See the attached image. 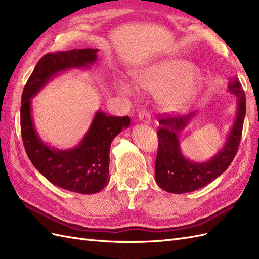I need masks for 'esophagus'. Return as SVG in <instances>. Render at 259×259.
Listing matches in <instances>:
<instances>
[{
	"label": "esophagus",
	"instance_id": "1",
	"mask_svg": "<svg viewBox=\"0 0 259 259\" xmlns=\"http://www.w3.org/2000/svg\"><path fill=\"white\" fill-rule=\"evenodd\" d=\"M138 118H140L144 124H149L150 119H151V115H150L149 111L142 110L140 113H138Z\"/></svg>",
	"mask_w": 259,
	"mask_h": 259
}]
</instances>
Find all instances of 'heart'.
<instances>
[{"instance_id":"1","label":"heart","mask_w":259,"mask_h":259,"mask_svg":"<svg viewBox=\"0 0 259 259\" xmlns=\"http://www.w3.org/2000/svg\"><path fill=\"white\" fill-rule=\"evenodd\" d=\"M190 62L168 57L138 69L134 73L136 84L144 90L160 92V104L168 111H182L192 102L201 85V77ZM119 90L133 92L130 84L121 82Z\"/></svg>"}]
</instances>
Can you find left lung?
<instances>
[{
  "label": "left lung",
  "instance_id": "1",
  "mask_svg": "<svg viewBox=\"0 0 259 259\" xmlns=\"http://www.w3.org/2000/svg\"><path fill=\"white\" fill-rule=\"evenodd\" d=\"M229 90L237 96V115L224 147L206 162H194L181 154L178 135L185 130L197 112L185 116L160 114L158 151L155 163V177L158 186L167 192L186 193L206 186L229 168L234 159L241 142L246 98L241 82L237 78L229 83Z\"/></svg>",
  "mask_w": 259,
  "mask_h": 259
}]
</instances>
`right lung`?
I'll use <instances>...</instances> for the list:
<instances>
[{
	"label": "right lung",
	"mask_w": 259,
	"mask_h": 259,
	"mask_svg": "<svg viewBox=\"0 0 259 259\" xmlns=\"http://www.w3.org/2000/svg\"><path fill=\"white\" fill-rule=\"evenodd\" d=\"M98 49H71L46 54L37 62L24 87L21 105V132L28 158L52 184L69 191L91 194L109 182L110 147L114 137L130 126L128 116H108L98 111L89 131L77 147L59 150L47 146L34 127L31 98L60 71L88 68L97 60Z\"/></svg>",
	"instance_id": "obj_1"
}]
</instances>
